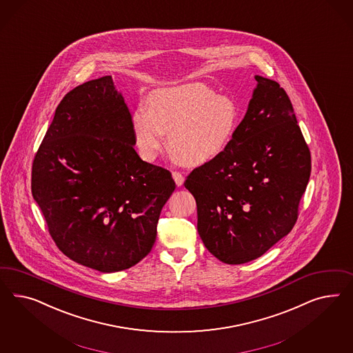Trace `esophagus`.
I'll list each match as a JSON object with an SVG mask.
<instances>
[{"instance_id": "34e87169", "label": "esophagus", "mask_w": 353, "mask_h": 353, "mask_svg": "<svg viewBox=\"0 0 353 353\" xmlns=\"http://www.w3.org/2000/svg\"><path fill=\"white\" fill-rule=\"evenodd\" d=\"M172 176H173V180H174L177 186H181L183 181H185V177H183L181 172L173 171L172 172Z\"/></svg>"}]
</instances>
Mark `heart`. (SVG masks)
<instances>
[{"instance_id":"heart-1","label":"heart","mask_w":353,"mask_h":353,"mask_svg":"<svg viewBox=\"0 0 353 353\" xmlns=\"http://www.w3.org/2000/svg\"><path fill=\"white\" fill-rule=\"evenodd\" d=\"M239 123L241 111L234 101L202 84L155 90L148 107L139 106L132 115L134 143L142 159L155 161L170 133L171 149L189 165H203L224 154Z\"/></svg>"}]
</instances>
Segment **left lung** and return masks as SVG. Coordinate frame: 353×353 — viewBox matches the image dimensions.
I'll return each mask as SVG.
<instances>
[{
  "instance_id": "obj_1",
  "label": "left lung",
  "mask_w": 353,
  "mask_h": 353,
  "mask_svg": "<svg viewBox=\"0 0 353 353\" xmlns=\"http://www.w3.org/2000/svg\"><path fill=\"white\" fill-rule=\"evenodd\" d=\"M257 86L233 142L186 177L198 233L225 264L261 256L289 234L310 181V151L288 93L255 76Z\"/></svg>"
}]
</instances>
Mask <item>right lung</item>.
Here are the masks:
<instances>
[{
  "label": "right lung",
  "instance_id": "add662e5",
  "mask_svg": "<svg viewBox=\"0 0 353 353\" xmlns=\"http://www.w3.org/2000/svg\"><path fill=\"white\" fill-rule=\"evenodd\" d=\"M174 188L171 172L134 150L132 115L111 76L63 97L32 163L33 199L55 245L103 273L149 255Z\"/></svg>",
  "mask_w": 353,
  "mask_h": 353
}]
</instances>
